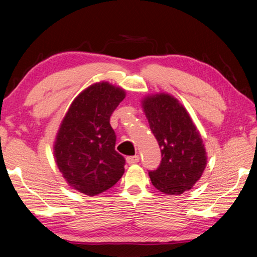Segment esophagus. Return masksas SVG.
<instances>
[{
	"label": "esophagus",
	"mask_w": 257,
	"mask_h": 257,
	"mask_svg": "<svg viewBox=\"0 0 257 257\" xmlns=\"http://www.w3.org/2000/svg\"><path fill=\"white\" fill-rule=\"evenodd\" d=\"M126 161H127L128 165H133L139 163V156H132V157H127L126 158Z\"/></svg>",
	"instance_id": "esophagus-1"
}]
</instances>
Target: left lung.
<instances>
[{
    "instance_id": "obj_1",
    "label": "left lung",
    "mask_w": 257,
    "mask_h": 257,
    "mask_svg": "<svg viewBox=\"0 0 257 257\" xmlns=\"http://www.w3.org/2000/svg\"><path fill=\"white\" fill-rule=\"evenodd\" d=\"M150 128L161 151V163L149 175L158 191L180 195L201 178L207 154L188 112L173 96L158 93L143 100Z\"/></svg>"
}]
</instances>
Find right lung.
Masks as SVG:
<instances>
[{
  "mask_svg": "<svg viewBox=\"0 0 257 257\" xmlns=\"http://www.w3.org/2000/svg\"><path fill=\"white\" fill-rule=\"evenodd\" d=\"M125 91L107 82L80 92L70 105L54 145L56 164L73 189L93 196L117 184L125 158L115 151L110 117Z\"/></svg>",
  "mask_w": 257,
  "mask_h": 257,
  "instance_id": "1",
  "label": "right lung"
}]
</instances>
